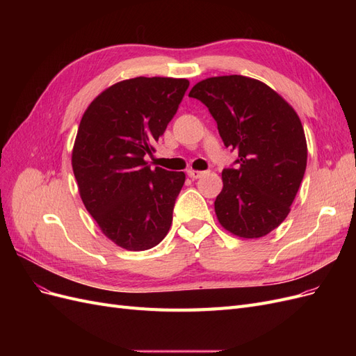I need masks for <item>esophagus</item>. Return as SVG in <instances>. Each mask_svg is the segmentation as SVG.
Returning <instances> with one entry per match:
<instances>
[{"label": "esophagus", "instance_id": "34e87169", "mask_svg": "<svg viewBox=\"0 0 356 356\" xmlns=\"http://www.w3.org/2000/svg\"><path fill=\"white\" fill-rule=\"evenodd\" d=\"M187 175L191 179H197V178H200L203 175V172L202 170H193V169H190V170H187Z\"/></svg>", "mask_w": 356, "mask_h": 356}]
</instances>
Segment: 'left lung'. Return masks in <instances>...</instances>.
Returning <instances> with one entry per match:
<instances>
[{"label": "left lung", "instance_id": "1", "mask_svg": "<svg viewBox=\"0 0 356 356\" xmlns=\"http://www.w3.org/2000/svg\"><path fill=\"white\" fill-rule=\"evenodd\" d=\"M208 106L224 145L238 153L222 169L215 213L225 230L255 239L275 230L289 213L307 163L297 113L267 84L222 75L202 80L188 93Z\"/></svg>", "mask_w": 356, "mask_h": 356}]
</instances>
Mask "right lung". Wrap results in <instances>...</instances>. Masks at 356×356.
Instances as JSON below:
<instances>
[{"label": "right lung", "instance_id": "1", "mask_svg": "<svg viewBox=\"0 0 356 356\" xmlns=\"http://www.w3.org/2000/svg\"><path fill=\"white\" fill-rule=\"evenodd\" d=\"M186 79L136 77L104 90L83 114L72 170L86 209L127 251L163 241L184 172L145 161L188 89Z\"/></svg>", "mask_w": 356, "mask_h": 356}]
</instances>
